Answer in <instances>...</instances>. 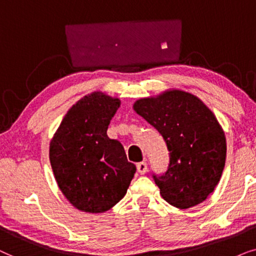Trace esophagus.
<instances>
[{
  "label": "esophagus",
  "instance_id": "34e87169",
  "mask_svg": "<svg viewBox=\"0 0 256 256\" xmlns=\"http://www.w3.org/2000/svg\"><path fill=\"white\" fill-rule=\"evenodd\" d=\"M137 171H138V173H140V174H145L146 171H148V164L144 162H138L137 164Z\"/></svg>",
  "mask_w": 256,
  "mask_h": 256
}]
</instances>
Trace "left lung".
Returning a JSON list of instances; mask_svg holds the SVG:
<instances>
[{"label": "left lung", "instance_id": "obj_1", "mask_svg": "<svg viewBox=\"0 0 256 256\" xmlns=\"http://www.w3.org/2000/svg\"><path fill=\"white\" fill-rule=\"evenodd\" d=\"M134 108L168 145V171L153 176L162 196L182 210L205 202L220 182L227 151L224 132L213 112L182 90L142 98Z\"/></svg>", "mask_w": 256, "mask_h": 256}]
</instances>
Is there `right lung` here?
<instances>
[{
	"label": "right lung",
	"instance_id": "1",
	"mask_svg": "<svg viewBox=\"0 0 256 256\" xmlns=\"http://www.w3.org/2000/svg\"><path fill=\"white\" fill-rule=\"evenodd\" d=\"M120 100L92 92L72 105L51 139L49 158L60 190L77 210L103 213L126 194L136 166L108 137Z\"/></svg>",
	"mask_w": 256,
	"mask_h": 256
}]
</instances>
